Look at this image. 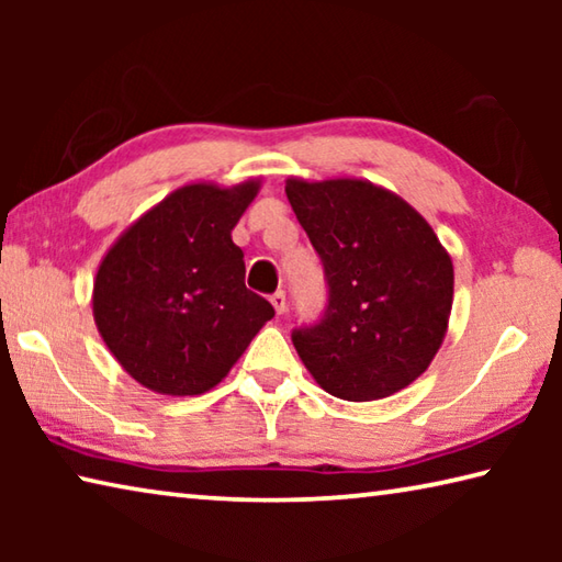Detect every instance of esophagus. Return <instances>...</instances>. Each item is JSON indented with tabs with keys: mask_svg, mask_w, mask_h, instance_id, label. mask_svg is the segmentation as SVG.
<instances>
[{
	"mask_svg": "<svg viewBox=\"0 0 562 562\" xmlns=\"http://www.w3.org/2000/svg\"><path fill=\"white\" fill-rule=\"evenodd\" d=\"M270 302H272V307H274V312H278V315H284V312H288V297H284L282 290L274 292Z\"/></svg>",
	"mask_w": 562,
	"mask_h": 562,
	"instance_id": "34e87169",
	"label": "esophagus"
}]
</instances>
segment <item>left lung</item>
<instances>
[{"instance_id": "left-lung-1", "label": "left lung", "mask_w": 562, "mask_h": 562, "mask_svg": "<svg viewBox=\"0 0 562 562\" xmlns=\"http://www.w3.org/2000/svg\"><path fill=\"white\" fill-rule=\"evenodd\" d=\"M284 193L329 284L319 325L292 345L327 394L376 402L422 376L441 349L453 262L426 217L364 178H288Z\"/></svg>"}]
</instances>
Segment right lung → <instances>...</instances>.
<instances>
[{
    "mask_svg": "<svg viewBox=\"0 0 562 562\" xmlns=\"http://www.w3.org/2000/svg\"><path fill=\"white\" fill-rule=\"evenodd\" d=\"M262 180L188 183L131 223L93 280V322L123 372L166 396L211 392L274 317L245 288L233 227Z\"/></svg>",
    "mask_w": 562,
    "mask_h": 562,
    "instance_id": "1",
    "label": "right lung"
}]
</instances>
